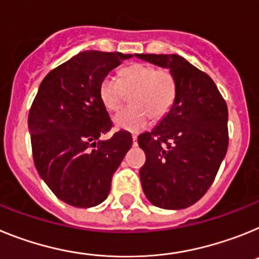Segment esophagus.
<instances>
[{
	"label": "esophagus",
	"mask_w": 259,
	"mask_h": 259,
	"mask_svg": "<svg viewBox=\"0 0 259 259\" xmlns=\"http://www.w3.org/2000/svg\"><path fill=\"white\" fill-rule=\"evenodd\" d=\"M133 142H134V143H136V141H137V134H133Z\"/></svg>",
	"instance_id": "esophagus-1"
}]
</instances>
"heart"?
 Masks as SVG:
<instances>
[{"label": "heart", "instance_id": "obj_1", "mask_svg": "<svg viewBox=\"0 0 259 259\" xmlns=\"http://www.w3.org/2000/svg\"><path fill=\"white\" fill-rule=\"evenodd\" d=\"M132 94L133 105L123 108L114 116V125L129 132H138L148 121L160 120L170 111L176 100L177 83L167 67L132 64L122 69L121 79L108 74L99 84V96L108 111L116 112Z\"/></svg>", "mask_w": 259, "mask_h": 259}]
</instances>
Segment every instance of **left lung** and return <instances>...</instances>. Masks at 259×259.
I'll list each match as a JSON object with an SVG mask.
<instances>
[{
  "label": "left lung",
  "instance_id": "obj_1",
  "mask_svg": "<svg viewBox=\"0 0 259 259\" xmlns=\"http://www.w3.org/2000/svg\"><path fill=\"white\" fill-rule=\"evenodd\" d=\"M176 78L170 111L151 132L138 137L146 154L139 169L154 206L181 210L199 201L213 183L228 148V108L210 76L177 55H136Z\"/></svg>",
  "mask_w": 259,
  "mask_h": 259
}]
</instances>
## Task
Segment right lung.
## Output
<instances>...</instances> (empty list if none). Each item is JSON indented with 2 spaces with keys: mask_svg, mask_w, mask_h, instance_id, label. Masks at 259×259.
Here are the masks:
<instances>
[{
  "mask_svg": "<svg viewBox=\"0 0 259 259\" xmlns=\"http://www.w3.org/2000/svg\"><path fill=\"white\" fill-rule=\"evenodd\" d=\"M132 55L84 51L47 74L28 113L35 167L65 203L92 207L105 201L112 176L133 145L130 133L99 137L112 121L99 84Z\"/></svg>",
  "mask_w": 259,
  "mask_h": 259,
  "instance_id": "obj_1",
  "label": "right lung"
}]
</instances>
